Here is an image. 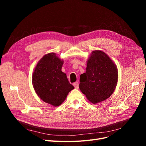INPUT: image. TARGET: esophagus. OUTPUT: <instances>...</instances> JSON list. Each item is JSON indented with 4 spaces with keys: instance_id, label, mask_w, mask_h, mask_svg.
<instances>
[{
    "instance_id": "34e87169",
    "label": "esophagus",
    "mask_w": 146,
    "mask_h": 146,
    "mask_svg": "<svg viewBox=\"0 0 146 146\" xmlns=\"http://www.w3.org/2000/svg\"><path fill=\"white\" fill-rule=\"evenodd\" d=\"M73 86H74V88L76 89H78L79 88V82H76L74 83H73Z\"/></svg>"
}]
</instances>
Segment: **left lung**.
I'll use <instances>...</instances> for the list:
<instances>
[{
    "label": "left lung",
    "mask_w": 146,
    "mask_h": 146,
    "mask_svg": "<svg viewBox=\"0 0 146 146\" xmlns=\"http://www.w3.org/2000/svg\"><path fill=\"white\" fill-rule=\"evenodd\" d=\"M118 79L116 64L103 51L94 50L87 61L86 72L80 75L79 89L89 102L96 104L111 96Z\"/></svg>",
    "instance_id": "8db88e82"
}]
</instances>
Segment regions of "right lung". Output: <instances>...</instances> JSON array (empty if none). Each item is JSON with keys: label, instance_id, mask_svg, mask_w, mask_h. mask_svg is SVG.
I'll return each instance as SVG.
<instances>
[{"label": "right lung", "instance_id": "right-lung-1", "mask_svg": "<svg viewBox=\"0 0 146 146\" xmlns=\"http://www.w3.org/2000/svg\"><path fill=\"white\" fill-rule=\"evenodd\" d=\"M64 61L54 52L44 55L36 64L32 76V83L36 95L44 102L58 106L74 86L66 74L61 71Z\"/></svg>", "mask_w": 146, "mask_h": 146}]
</instances>
